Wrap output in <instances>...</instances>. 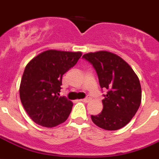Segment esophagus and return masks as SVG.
Listing matches in <instances>:
<instances>
[{"mask_svg":"<svg viewBox=\"0 0 159 159\" xmlns=\"http://www.w3.org/2000/svg\"><path fill=\"white\" fill-rule=\"evenodd\" d=\"M91 101V98L90 97H87L85 99H83V100H81V101H83V102H85V103H88L89 101Z\"/></svg>","mask_w":159,"mask_h":159,"instance_id":"esophagus-1","label":"esophagus"}]
</instances>
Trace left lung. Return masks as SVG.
Returning a JSON list of instances; mask_svg holds the SVG:
<instances>
[{
	"mask_svg": "<svg viewBox=\"0 0 159 159\" xmlns=\"http://www.w3.org/2000/svg\"><path fill=\"white\" fill-rule=\"evenodd\" d=\"M83 58L92 64L100 85L107 89L102 100V111L91 116V120L97 126L108 131L123 127L140 107L142 89L138 75L124 59L113 52H90Z\"/></svg>",
	"mask_w": 159,
	"mask_h": 159,
	"instance_id": "1",
	"label": "left lung"
}]
</instances>
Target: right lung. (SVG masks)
I'll return each instance as SVG.
<instances>
[{"label": "right lung", "mask_w": 159, "mask_h": 159, "mask_svg": "<svg viewBox=\"0 0 159 159\" xmlns=\"http://www.w3.org/2000/svg\"><path fill=\"white\" fill-rule=\"evenodd\" d=\"M81 55V52L48 49L28 62L21 77L19 94L25 111L35 123L51 128L69 117L73 102L58 96L62 77Z\"/></svg>", "instance_id": "1"}]
</instances>
